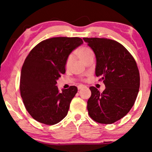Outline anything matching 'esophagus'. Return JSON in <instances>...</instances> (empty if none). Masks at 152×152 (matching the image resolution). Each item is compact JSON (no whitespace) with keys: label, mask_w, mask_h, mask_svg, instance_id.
<instances>
[{"label":"esophagus","mask_w":152,"mask_h":152,"mask_svg":"<svg viewBox=\"0 0 152 152\" xmlns=\"http://www.w3.org/2000/svg\"><path fill=\"white\" fill-rule=\"evenodd\" d=\"M85 86H84V85H82V84H81V85H79V86H77V88H78V90H80V89L81 88H84V87Z\"/></svg>","instance_id":"esophagus-1"}]
</instances>
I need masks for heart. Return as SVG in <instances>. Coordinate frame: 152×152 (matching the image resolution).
<instances>
[{
  "mask_svg": "<svg viewBox=\"0 0 152 152\" xmlns=\"http://www.w3.org/2000/svg\"><path fill=\"white\" fill-rule=\"evenodd\" d=\"M77 55L79 57L82 61H84L86 60L87 58L90 56L93 55V52L92 50H91L90 48L88 47H86V46H83L80 48H79L77 50ZM72 60H73V55H70L68 56V57L67 58L66 61V68H68L71 65Z\"/></svg>",
  "mask_w": 152,
  "mask_h": 152,
  "instance_id": "heart-1",
  "label": "heart"
}]
</instances>
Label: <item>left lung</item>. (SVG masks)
<instances>
[{
	"instance_id": "left-lung-1",
	"label": "left lung",
	"mask_w": 152,
	"mask_h": 152,
	"mask_svg": "<svg viewBox=\"0 0 152 152\" xmlns=\"http://www.w3.org/2000/svg\"><path fill=\"white\" fill-rule=\"evenodd\" d=\"M96 57L95 75L101 77L105 90L100 93L91 86L87 102L90 117L102 124H111L129 113L140 88L136 62L127 50L117 41L104 38H83Z\"/></svg>"
}]
</instances>
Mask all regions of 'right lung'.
<instances>
[{"label": "right lung", "instance_id": "obj_1", "mask_svg": "<svg viewBox=\"0 0 152 152\" xmlns=\"http://www.w3.org/2000/svg\"><path fill=\"white\" fill-rule=\"evenodd\" d=\"M82 43L79 37H54L37 44L26 57L20 72V95L37 121L53 125L67 115L77 88L71 86L59 92L56 84L65 73L68 56Z\"/></svg>", "mask_w": 152, "mask_h": 152}]
</instances>
